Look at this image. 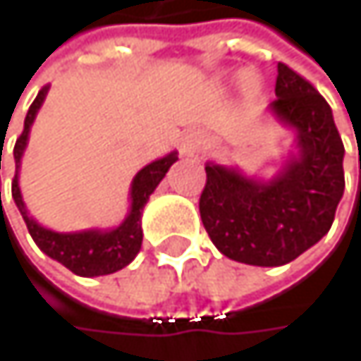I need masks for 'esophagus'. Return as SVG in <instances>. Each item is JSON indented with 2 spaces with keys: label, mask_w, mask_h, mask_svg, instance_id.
<instances>
[{
  "label": "esophagus",
  "mask_w": 361,
  "mask_h": 361,
  "mask_svg": "<svg viewBox=\"0 0 361 361\" xmlns=\"http://www.w3.org/2000/svg\"><path fill=\"white\" fill-rule=\"evenodd\" d=\"M202 142H204V137H202V133H200V131H185L180 140L181 154H185V157L196 154V152L202 148Z\"/></svg>",
  "instance_id": "1"
}]
</instances>
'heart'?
I'll list each match as a JSON object with an SVG mask.
<instances>
[{
    "label": "heart",
    "mask_w": 361,
    "mask_h": 361,
    "mask_svg": "<svg viewBox=\"0 0 361 361\" xmlns=\"http://www.w3.org/2000/svg\"><path fill=\"white\" fill-rule=\"evenodd\" d=\"M247 87H249V90H255V85H252V83H249V81H247Z\"/></svg>",
    "instance_id": "heart-1"
}]
</instances>
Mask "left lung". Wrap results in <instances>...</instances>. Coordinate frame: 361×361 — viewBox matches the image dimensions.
I'll list each match as a JSON object with an SVG mask.
<instances>
[{"instance_id":"1","label":"left lung","mask_w":361,"mask_h":361,"mask_svg":"<svg viewBox=\"0 0 361 361\" xmlns=\"http://www.w3.org/2000/svg\"><path fill=\"white\" fill-rule=\"evenodd\" d=\"M269 110L295 131V150L278 173L257 180L209 161L198 202L219 252L259 267L286 265L320 243L345 190V148L332 110L310 81L282 62Z\"/></svg>"}]
</instances>
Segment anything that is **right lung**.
<instances>
[{"mask_svg": "<svg viewBox=\"0 0 361 361\" xmlns=\"http://www.w3.org/2000/svg\"><path fill=\"white\" fill-rule=\"evenodd\" d=\"M47 90L49 87H43L37 94L35 102L27 112L25 129L14 146L16 173H14V181H12V198L27 224L29 234L33 236L35 245L47 257L56 259L58 263L68 267L73 274L83 276V278L114 274V271L123 269L125 265H129L142 249V236H144L142 234V211H144L150 194L167 176L169 167L178 161V152L173 150L167 157L157 159L137 171V176L131 181V190H129V198H131L129 213L116 228H110V230L94 228V230H81V232H54L49 228H43L41 224H37V219L29 213V209L23 200L20 185H18V171H20L23 154L29 144V133H31L33 121L47 96Z\"/></svg>", "mask_w": 361, "mask_h": 361, "instance_id": "right-lung-1", "label": "right lung"}]
</instances>
